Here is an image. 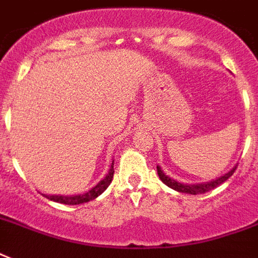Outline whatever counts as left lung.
<instances>
[{"label": "left lung", "instance_id": "left-lung-1", "mask_svg": "<svg viewBox=\"0 0 258 258\" xmlns=\"http://www.w3.org/2000/svg\"><path fill=\"white\" fill-rule=\"evenodd\" d=\"M237 167L232 169L228 174H225V175L220 176V178H217V179L212 180V182H208V183H198V184H183V183H179V182H176L175 179H171L170 176H167L165 172L162 171L161 167L157 166V170H158V175L161 178V180L165 184H167L169 187L174 188L176 191L179 192H187V194H192V196H196V194H204L206 191H210L213 188H216L217 186H220L221 183H224L225 180H228L230 176L233 175V172L236 171Z\"/></svg>", "mask_w": 258, "mask_h": 258}]
</instances>
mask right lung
Segmentation results:
<instances>
[{"label": "right lung", "mask_w": 258, "mask_h": 258, "mask_svg": "<svg viewBox=\"0 0 258 258\" xmlns=\"http://www.w3.org/2000/svg\"><path fill=\"white\" fill-rule=\"evenodd\" d=\"M113 178V163L111 166V169H109L108 174L103 178V179L99 182V183L92 187L89 191L84 192V194H79V196H45V194H42V196H45L48 200L54 201V202H58V204H64V205H80L84 204V202H89V201L95 200L97 197L100 196L101 192L104 191L105 188L108 187L109 183L112 182Z\"/></svg>", "instance_id": "obj_1"}]
</instances>
